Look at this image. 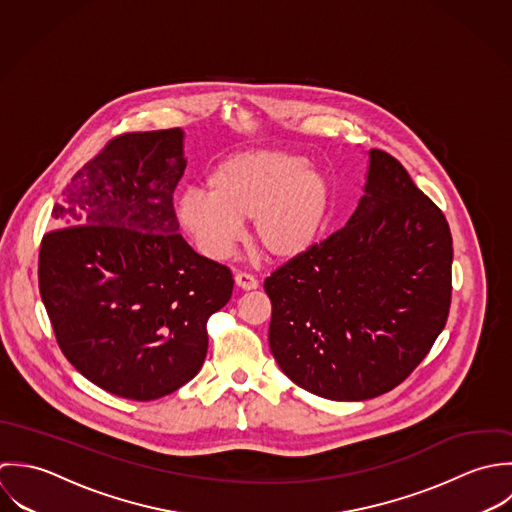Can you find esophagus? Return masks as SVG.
<instances>
[{
  "instance_id": "esophagus-1",
  "label": "esophagus",
  "mask_w": 512,
  "mask_h": 512,
  "mask_svg": "<svg viewBox=\"0 0 512 512\" xmlns=\"http://www.w3.org/2000/svg\"><path fill=\"white\" fill-rule=\"evenodd\" d=\"M235 285H237L239 289H243V291H253V289L259 287L257 279H255L253 275H249V273H237V275H235Z\"/></svg>"
}]
</instances>
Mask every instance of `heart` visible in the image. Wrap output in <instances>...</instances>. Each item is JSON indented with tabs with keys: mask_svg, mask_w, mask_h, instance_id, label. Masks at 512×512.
<instances>
[{
	"mask_svg": "<svg viewBox=\"0 0 512 512\" xmlns=\"http://www.w3.org/2000/svg\"><path fill=\"white\" fill-rule=\"evenodd\" d=\"M209 194L190 190L178 215L207 257H227L251 219L257 249L273 261H291L320 239L332 192L307 158L281 150L239 152L215 166Z\"/></svg>",
	"mask_w": 512,
	"mask_h": 512,
	"instance_id": "b5f03b06",
	"label": "heart"
}]
</instances>
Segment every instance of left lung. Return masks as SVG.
I'll use <instances>...</instances> for the list:
<instances>
[{
	"label": "left lung",
	"mask_w": 512,
	"mask_h": 512,
	"mask_svg": "<svg viewBox=\"0 0 512 512\" xmlns=\"http://www.w3.org/2000/svg\"><path fill=\"white\" fill-rule=\"evenodd\" d=\"M364 192L342 229L265 279L277 364L299 388L336 402L400 386L451 307L453 239L441 209L376 148Z\"/></svg>",
	"instance_id": "left-lung-1"
}]
</instances>
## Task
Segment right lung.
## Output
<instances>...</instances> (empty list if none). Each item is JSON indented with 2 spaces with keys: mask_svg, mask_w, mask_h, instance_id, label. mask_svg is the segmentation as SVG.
Returning <instances> with one entry per match:
<instances>
[{
  "mask_svg": "<svg viewBox=\"0 0 512 512\" xmlns=\"http://www.w3.org/2000/svg\"><path fill=\"white\" fill-rule=\"evenodd\" d=\"M180 128L114 136L67 184L39 249V293L65 358L106 392L150 402L204 366L231 271L178 233Z\"/></svg>",
  "mask_w": 512,
  "mask_h": 512,
  "instance_id": "add662e5",
  "label": "right lung"
}]
</instances>
